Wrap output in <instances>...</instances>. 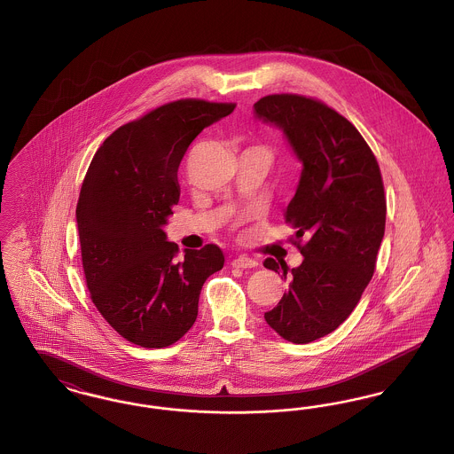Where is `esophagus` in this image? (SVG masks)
Masks as SVG:
<instances>
[{
  "instance_id": "1",
  "label": "esophagus",
  "mask_w": 454,
  "mask_h": 454,
  "mask_svg": "<svg viewBox=\"0 0 454 454\" xmlns=\"http://www.w3.org/2000/svg\"><path fill=\"white\" fill-rule=\"evenodd\" d=\"M231 265L237 267V269H252V267H257L259 262L250 259L247 255H238L237 259H233V262H231Z\"/></svg>"
}]
</instances>
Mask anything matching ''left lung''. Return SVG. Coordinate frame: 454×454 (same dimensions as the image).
Returning a JSON list of instances; mask_svg holds the SVG:
<instances>
[{
    "label": "left lung",
    "mask_w": 454,
    "mask_h": 454,
    "mask_svg": "<svg viewBox=\"0 0 454 454\" xmlns=\"http://www.w3.org/2000/svg\"><path fill=\"white\" fill-rule=\"evenodd\" d=\"M254 107L284 130L302 161L284 221L296 230L293 243L304 260L287 274L286 265L265 259L263 267L282 272L289 287L263 317L284 340L308 344L346 322L374 274L387 223L385 185L361 132L322 100L276 93Z\"/></svg>",
    "instance_id": "1"
}]
</instances>
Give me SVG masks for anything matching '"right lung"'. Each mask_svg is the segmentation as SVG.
I'll return each instance as SVG.
<instances>
[{
    "instance_id": "right-lung-1",
    "label": "right lung",
    "mask_w": 454,
    "mask_h": 454,
    "mask_svg": "<svg viewBox=\"0 0 454 454\" xmlns=\"http://www.w3.org/2000/svg\"><path fill=\"white\" fill-rule=\"evenodd\" d=\"M237 104L180 98L114 130L88 167L76 206L90 298L121 337L161 348L197 318L206 279L223 269L221 248L185 250L161 230L178 204V165L195 136Z\"/></svg>"
}]
</instances>
